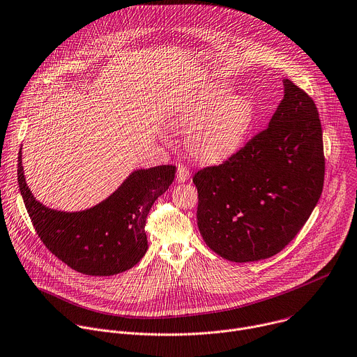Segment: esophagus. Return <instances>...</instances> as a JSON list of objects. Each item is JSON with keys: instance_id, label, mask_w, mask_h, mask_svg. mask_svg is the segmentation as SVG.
<instances>
[{"instance_id": "34e87169", "label": "esophagus", "mask_w": 357, "mask_h": 357, "mask_svg": "<svg viewBox=\"0 0 357 357\" xmlns=\"http://www.w3.org/2000/svg\"><path fill=\"white\" fill-rule=\"evenodd\" d=\"M188 177H190V170H188V167H185V166H178L177 167V181L178 183H184V181H187L188 180Z\"/></svg>"}]
</instances>
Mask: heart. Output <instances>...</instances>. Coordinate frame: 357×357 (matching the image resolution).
Instances as JSON below:
<instances>
[{
  "label": "heart",
  "mask_w": 357,
  "mask_h": 357,
  "mask_svg": "<svg viewBox=\"0 0 357 357\" xmlns=\"http://www.w3.org/2000/svg\"><path fill=\"white\" fill-rule=\"evenodd\" d=\"M256 119L253 102L243 96H232L224 86H209L181 105L173 123L187 130V152L204 163L222 162L235 155Z\"/></svg>",
  "instance_id": "b5f03b06"
}]
</instances>
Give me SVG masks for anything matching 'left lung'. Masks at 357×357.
<instances>
[{
  "mask_svg": "<svg viewBox=\"0 0 357 357\" xmlns=\"http://www.w3.org/2000/svg\"><path fill=\"white\" fill-rule=\"evenodd\" d=\"M325 156L314 100L290 80L268 126L218 166L198 170L197 222L211 250L243 263L271 257L308 221Z\"/></svg>",
  "mask_w": 357,
  "mask_h": 357,
  "instance_id": "8db88e82",
  "label": "left lung"
}]
</instances>
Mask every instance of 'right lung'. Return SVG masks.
I'll list each match as a JSON object with an SVG mask.
<instances>
[{
    "label": "right lung",
    "mask_w": 357,
    "mask_h": 357,
    "mask_svg": "<svg viewBox=\"0 0 357 357\" xmlns=\"http://www.w3.org/2000/svg\"><path fill=\"white\" fill-rule=\"evenodd\" d=\"M174 174L172 165L136 170L98 205L63 212L35 199L24 177L21 151L18 155V184L38 236L59 260L87 275L126 271L145 256L148 213Z\"/></svg>",
    "instance_id": "1"
}]
</instances>
